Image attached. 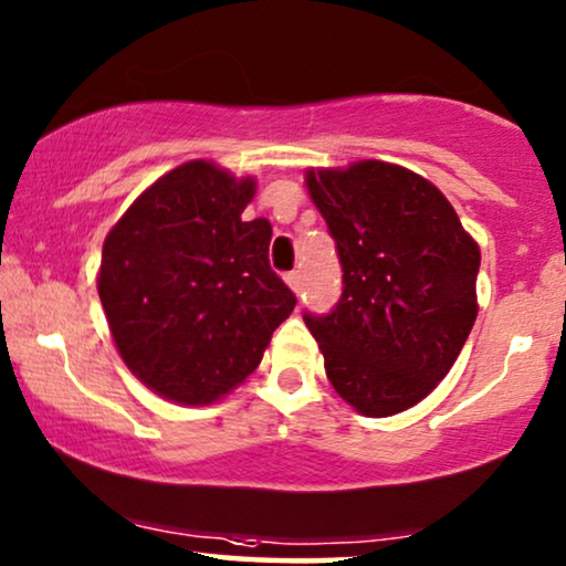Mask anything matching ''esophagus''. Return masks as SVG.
I'll return each mask as SVG.
<instances>
[{
  "instance_id": "1",
  "label": "esophagus",
  "mask_w": 566,
  "mask_h": 566,
  "mask_svg": "<svg viewBox=\"0 0 566 566\" xmlns=\"http://www.w3.org/2000/svg\"><path fill=\"white\" fill-rule=\"evenodd\" d=\"M285 283H289V289L293 291V293H301V273L298 270H293V273H285Z\"/></svg>"
}]
</instances>
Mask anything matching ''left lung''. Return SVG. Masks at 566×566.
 Masks as SVG:
<instances>
[{
    "mask_svg": "<svg viewBox=\"0 0 566 566\" xmlns=\"http://www.w3.org/2000/svg\"><path fill=\"white\" fill-rule=\"evenodd\" d=\"M306 187L343 268L335 310L304 312L327 379L358 413H400L447 377L471 335L479 244L447 197L402 166L319 168Z\"/></svg>",
    "mask_w": 566,
    "mask_h": 566,
    "instance_id": "1",
    "label": "left lung"
}]
</instances>
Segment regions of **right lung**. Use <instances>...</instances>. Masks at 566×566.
<instances>
[{
  "label": "right lung",
  "instance_id": "obj_1",
  "mask_svg": "<svg viewBox=\"0 0 566 566\" xmlns=\"http://www.w3.org/2000/svg\"><path fill=\"white\" fill-rule=\"evenodd\" d=\"M252 197L249 176L189 160L104 241L98 296L119 356L174 402L208 406L241 385L296 306L270 268V220L241 218Z\"/></svg>",
  "mask_w": 566,
  "mask_h": 566
}]
</instances>
